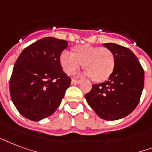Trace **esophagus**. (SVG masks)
<instances>
[{
    "label": "esophagus",
    "mask_w": 152,
    "mask_h": 152,
    "mask_svg": "<svg viewBox=\"0 0 152 152\" xmlns=\"http://www.w3.org/2000/svg\"><path fill=\"white\" fill-rule=\"evenodd\" d=\"M80 83V80L72 79L71 81V85H78Z\"/></svg>",
    "instance_id": "34e87169"
}]
</instances>
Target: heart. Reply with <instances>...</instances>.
Here are the masks:
<instances>
[{"mask_svg":"<svg viewBox=\"0 0 152 152\" xmlns=\"http://www.w3.org/2000/svg\"><path fill=\"white\" fill-rule=\"evenodd\" d=\"M60 63L69 75L83 64L85 75L92 77L95 82H103L113 72L115 58L108 48L86 44L75 48V53L64 50L60 55Z\"/></svg>","mask_w":152,"mask_h":152,"instance_id":"heart-1","label":"heart"}]
</instances>
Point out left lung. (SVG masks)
<instances>
[{
	"mask_svg": "<svg viewBox=\"0 0 152 152\" xmlns=\"http://www.w3.org/2000/svg\"><path fill=\"white\" fill-rule=\"evenodd\" d=\"M103 46L113 53V72L108 81L93 85L85 97L99 117L116 121L129 115L138 105L144 85V71L130 49L113 43Z\"/></svg>",
	"mask_w": 152,
	"mask_h": 152,
	"instance_id": "8db88e82",
	"label": "left lung"
}]
</instances>
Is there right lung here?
Listing matches in <instances>:
<instances>
[{
    "mask_svg": "<svg viewBox=\"0 0 152 152\" xmlns=\"http://www.w3.org/2000/svg\"><path fill=\"white\" fill-rule=\"evenodd\" d=\"M63 39L45 37L31 43L15 63L9 90L12 101L25 118L39 121L58 108L71 79L63 72L60 55Z\"/></svg>",
    "mask_w": 152,
    "mask_h": 152,
    "instance_id": "1",
    "label": "right lung"
}]
</instances>
